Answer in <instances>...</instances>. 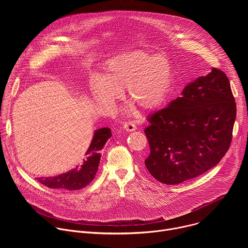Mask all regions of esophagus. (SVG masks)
<instances>
[{
	"label": "esophagus",
	"instance_id": "obj_1",
	"mask_svg": "<svg viewBox=\"0 0 248 248\" xmlns=\"http://www.w3.org/2000/svg\"><path fill=\"white\" fill-rule=\"evenodd\" d=\"M124 128L126 131H134L136 129V125L132 122H127V123L124 124Z\"/></svg>",
	"mask_w": 248,
	"mask_h": 248
}]
</instances>
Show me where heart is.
I'll return each instance as SVG.
<instances>
[{"label": "heart", "mask_w": 248, "mask_h": 248, "mask_svg": "<svg viewBox=\"0 0 248 248\" xmlns=\"http://www.w3.org/2000/svg\"><path fill=\"white\" fill-rule=\"evenodd\" d=\"M172 85L170 63L162 55L132 50L110 59L101 79L90 85L93 99L100 105H113L126 88L128 101L143 111L158 109Z\"/></svg>", "instance_id": "1"}]
</instances>
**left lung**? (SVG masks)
<instances>
[{
    "label": "left lung",
    "mask_w": 248,
    "mask_h": 248,
    "mask_svg": "<svg viewBox=\"0 0 248 248\" xmlns=\"http://www.w3.org/2000/svg\"><path fill=\"white\" fill-rule=\"evenodd\" d=\"M235 115L229 78L213 67L148 117L147 170L162 184L179 185L215 167L230 147Z\"/></svg>",
    "instance_id": "1"
}]
</instances>
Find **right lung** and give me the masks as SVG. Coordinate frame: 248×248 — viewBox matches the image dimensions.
Instances as JSON below:
<instances>
[{
  "instance_id": "add662e5",
  "label": "right lung",
  "mask_w": 248,
  "mask_h": 248,
  "mask_svg": "<svg viewBox=\"0 0 248 248\" xmlns=\"http://www.w3.org/2000/svg\"><path fill=\"white\" fill-rule=\"evenodd\" d=\"M111 136L112 132L109 127L95 130L91 143L80 164L66 172L49 178H38L37 181L50 188L78 190L85 187L96 175L101 159L100 151Z\"/></svg>"
}]
</instances>
